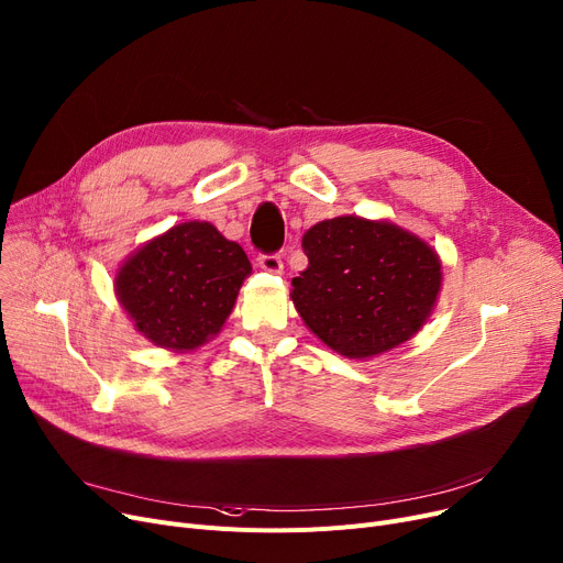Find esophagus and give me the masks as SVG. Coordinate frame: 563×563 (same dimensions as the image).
I'll return each instance as SVG.
<instances>
[{"mask_svg":"<svg viewBox=\"0 0 563 563\" xmlns=\"http://www.w3.org/2000/svg\"><path fill=\"white\" fill-rule=\"evenodd\" d=\"M257 264H260V268H264V272H268V274H283L280 255H260Z\"/></svg>","mask_w":563,"mask_h":563,"instance_id":"34e87169","label":"esophagus"}]
</instances>
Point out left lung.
<instances>
[{
    "instance_id": "left-lung-1",
    "label": "left lung",
    "mask_w": 563,
    "mask_h": 563,
    "mask_svg": "<svg viewBox=\"0 0 563 563\" xmlns=\"http://www.w3.org/2000/svg\"><path fill=\"white\" fill-rule=\"evenodd\" d=\"M306 272L291 303L306 327L340 356L365 361L400 347L432 314L444 274L428 241L390 223L338 216L301 239Z\"/></svg>"
}]
</instances>
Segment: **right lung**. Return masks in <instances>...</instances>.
<instances>
[{
    "mask_svg": "<svg viewBox=\"0 0 563 563\" xmlns=\"http://www.w3.org/2000/svg\"><path fill=\"white\" fill-rule=\"evenodd\" d=\"M251 272L239 243L207 221H186L119 264L114 297L140 335L186 354L223 329Z\"/></svg>",
    "mask_w": 563,
    "mask_h": 563,
    "instance_id": "right-lung-1",
    "label": "right lung"
}]
</instances>
